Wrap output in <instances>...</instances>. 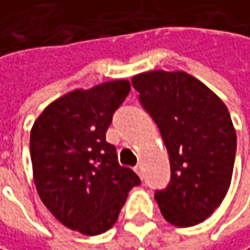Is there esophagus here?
<instances>
[{
	"instance_id": "obj_1",
	"label": "esophagus",
	"mask_w": 250,
	"mask_h": 250,
	"mask_svg": "<svg viewBox=\"0 0 250 250\" xmlns=\"http://www.w3.org/2000/svg\"><path fill=\"white\" fill-rule=\"evenodd\" d=\"M134 170H136V173L143 179V167H142V166H136V169H134Z\"/></svg>"
}]
</instances>
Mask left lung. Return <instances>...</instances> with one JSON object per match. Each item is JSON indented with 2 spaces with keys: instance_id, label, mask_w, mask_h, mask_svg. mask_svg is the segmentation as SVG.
I'll use <instances>...</instances> for the list:
<instances>
[{
  "instance_id": "1",
  "label": "left lung",
  "mask_w": 250,
  "mask_h": 250,
  "mask_svg": "<svg viewBox=\"0 0 250 250\" xmlns=\"http://www.w3.org/2000/svg\"><path fill=\"white\" fill-rule=\"evenodd\" d=\"M157 125L170 160V182L154 199L174 226L203 222L229 190L236 131L225 103L185 71H148L131 79Z\"/></svg>"
}]
</instances>
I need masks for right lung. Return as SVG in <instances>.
<instances>
[{
  "label": "right lung",
  "instance_id": "obj_1",
  "mask_svg": "<svg viewBox=\"0 0 250 250\" xmlns=\"http://www.w3.org/2000/svg\"><path fill=\"white\" fill-rule=\"evenodd\" d=\"M130 93L127 80L74 90L44 108L30 134L37 192L68 229L94 236L117 220L139 176L117 162L105 142L114 111Z\"/></svg>",
  "mask_w": 250,
  "mask_h": 250
}]
</instances>
